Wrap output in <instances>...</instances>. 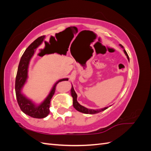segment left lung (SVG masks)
I'll use <instances>...</instances> for the list:
<instances>
[{"instance_id": "obj_1", "label": "left lung", "mask_w": 151, "mask_h": 151, "mask_svg": "<svg viewBox=\"0 0 151 151\" xmlns=\"http://www.w3.org/2000/svg\"><path fill=\"white\" fill-rule=\"evenodd\" d=\"M120 46L122 48H123V52H124L125 54L126 55V56L128 58V60H129V55H128L126 50L124 49V48H123V47L122 45H120ZM71 95L73 98V106H74V108L76 109V110H77L79 112L86 113V114H91V115H92V114H96V113H98L99 112H101V111L105 110V109H106L107 108H108V107H105V108L99 109H88L83 106H82V105H81L77 101V95L74 89V88H73V86L71 88Z\"/></svg>"}]
</instances>
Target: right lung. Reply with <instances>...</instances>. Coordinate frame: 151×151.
Returning <instances> with one entry per match:
<instances>
[{
    "label": "right lung",
    "instance_id": "add662e5",
    "mask_svg": "<svg viewBox=\"0 0 151 151\" xmlns=\"http://www.w3.org/2000/svg\"><path fill=\"white\" fill-rule=\"evenodd\" d=\"M45 38V36H40V37L35 40L26 48L21 58L16 77L15 91L18 104H19L21 111L25 113L26 115H28L29 116L35 118H43L48 116L50 113V101H51V99L53 97L55 92L57 84L60 82L68 80V78H65L58 81L53 86L51 91H50L46 99L39 105H36L31 100L28 99L24 95L22 94V88H23L27 78H28V69L31 58L33 56L35 50L44 42ZM47 43V42L45 41V46H46ZM40 53H42V56L45 55V54L52 53V52L48 51V50H45V49L41 50Z\"/></svg>",
    "mask_w": 151,
    "mask_h": 151
}]
</instances>
